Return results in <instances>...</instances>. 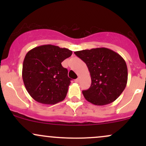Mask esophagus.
Segmentation results:
<instances>
[{"mask_svg":"<svg viewBox=\"0 0 146 146\" xmlns=\"http://www.w3.org/2000/svg\"><path fill=\"white\" fill-rule=\"evenodd\" d=\"M75 82H77V83H78L79 82H80V78H77L76 79V80H75Z\"/></svg>","mask_w":146,"mask_h":146,"instance_id":"1","label":"esophagus"}]
</instances>
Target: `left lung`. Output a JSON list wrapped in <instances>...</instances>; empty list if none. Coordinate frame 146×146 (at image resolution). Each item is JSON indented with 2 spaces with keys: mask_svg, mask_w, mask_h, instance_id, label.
Returning <instances> with one entry per match:
<instances>
[{
  "mask_svg": "<svg viewBox=\"0 0 146 146\" xmlns=\"http://www.w3.org/2000/svg\"><path fill=\"white\" fill-rule=\"evenodd\" d=\"M74 53L86 63L91 78V85L83 90L88 102L98 106L112 103L125 89L128 81V68L119 54L102 47L75 51Z\"/></svg>",
  "mask_w": 146,
  "mask_h": 146,
  "instance_id": "8db88e82",
  "label": "left lung"
}]
</instances>
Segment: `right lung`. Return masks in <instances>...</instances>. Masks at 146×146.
Returning <instances> with one entry per match:
<instances>
[{"instance_id": "add662e5", "label": "right lung", "mask_w": 146, "mask_h": 146, "mask_svg": "<svg viewBox=\"0 0 146 146\" xmlns=\"http://www.w3.org/2000/svg\"><path fill=\"white\" fill-rule=\"evenodd\" d=\"M72 55L71 50L51 44L37 46L23 61V82L33 100L44 104H56L66 98L71 80L61 63Z\"/></svg>"}]
</instances>
